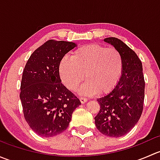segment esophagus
Listing matches in <instances>:
<instances>
[{
    "mask_svg": "<svg viewBox=\"0 0 160 160\" xmlns=\"http://www.w3.org/2000/svg\"><path fill=\"white\" fill-rule=\"evenodd\" d=\"M80 101L82 104H85V103L88 101V99L86 98H83V97H80Z\"/></svg>",
    "mask_w": 160,
    "mask_h": 160,
    "instance_id": "34e87169",
    "label": "esophagus"
}]
</instances>
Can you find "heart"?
Returning a JSON list of instances; mask_svg holds the SVG:
<instances>
[{
	"instance_id": "1",
	"label": "heart",
	"mask_w": 160,
	"mask_h": 160,
	"mask_svg": "<svg viewBox=\"0 0 160 160\" xmlns=\"http://www.w3.org/2000/svg\"><path fill=\"white\" fill-rule=\"evenodd\" d=\"M122 70L120 52L98 44L79 48L72 53L71 59L63 58L59 66L62 82L72 91L77 89L85 76L87 81L79 89L83 95L110 92L120 80Z\"/></svg>"
}]
</instances>
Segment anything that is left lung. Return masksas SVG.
Listing matches in <instances>:
<instances>
[{
    "mask_svg": "<svg viewBox=\"0 0 160 160\" xmlns=\"http://www.w3.org/2000/svg\"><path fill=\"white\" fill-rule=\"evenodd\" d=\"M104 42L120 52L123 70L114 89L97 99L101 109L94 118L95 125L103 135L117 138L129 132L141 117L145 97L144 76L139 58L122 40L110 37Z\"/></svg>",
    "mask_w": 160,
    "mask_h": 160,
    "instance_id": "obj_1",
    "label": "left lung"
}]
</instances>
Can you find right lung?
Instances as JSON below:
<instances>
[{"mask_svg":"<svg viewBox=\"0 0 160 160\" xmlns=\"http://www.w3.org/2000/svg\"><path fill=\"white\" fill-rule=\"evenodd\" d=\"M77 46L71 42L49 40L38 47L25 65L20 99L27 123L42 137H52L69 126L80 100L62 83L59 66Z\"/></svg>","mask_w":160,"mask_h":160,"instance_id":"1","label":"right lung"}]
</instances>
